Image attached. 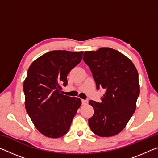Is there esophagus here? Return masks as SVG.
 <instances>
[{
    "label": "esophagus",
    "instance_id": "esophagus-1",
    "mask_svg": "<svg viewBox=\"0 0 158 158\" xmlns=\"http://www.w3.org/2000/svg\"><path fill=\"white\" fill-rule=\"evenodd\" d=\"M81 102H82V105H87L88 104V100H81Z\"/></svg>",
    "mask_w": 158,
    "mask_h": 158
}]
</instances>
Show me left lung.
Masks as SVG:
<instances>
[{
    "mask_svg": "<svg viewBox=\"0 0 158 158\" xmlns=\"http://www.w3.org/2000/svg\"><path fill=\"white\" fill-rule=\"evenodd\" d=\"M93 74L97 89H105L101 102L90 100L94 109L89 124L100 137L121 132L135 113L139 95V74L133 63L118 51L102 47L83 56Z\"/></svg>",
    "mask_w": 158,
    "mask_h": 158,
    "instance_id": "left-lung-1",
    "label": "left lung"
}]
</instances>
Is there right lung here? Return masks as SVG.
Instances as JSON below:
<instances>
[{"instance_id":"add662e5","label":"right lung","mask_w":158,"mask_h":158,"mask_svg":"<svg viewBox=\"0 0 158 158\" xmlns=\"http://www.w3.org/2000/svg\"><path fill=\"white\" fill-rule=\"evenodd\" d=\"M84 52L55 50L44 53L29 67L23 89L25 107L42 135L58 138L68 132L81 101L63 95L67 76L82 59Z\"/></svg>"}]
</instances>
